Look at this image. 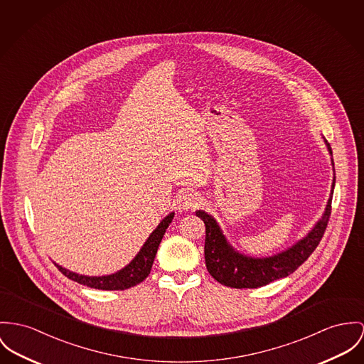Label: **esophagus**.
I'll return each mask as SVG.
<instances>
[{
	"mask_svg": "<svg viewBox=\"0 0 364 364\" xmlns=\"http://www.w3.org/2000/svg\"><path fill=\"white\" fill-rule=\"evenodd\" d=\"M199 198L196 194L193 193H184L183 196H180V209L188 210V209H194L198 206Z\"/></svg>",
	"mask_w": 364,
	"mask_h": 364,
	"instance_id": "esophagus-1",
	"label": "esophagus"
}]
</instances>
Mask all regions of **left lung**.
I'll list each match as a JSON object with an SVG mask.
<instances>
[{
  "mask_svg": "<svg viewBox=\"0 0 364 364\" xmlns=\"http://www.w3.org/2000/svg\"><path fill=\"white\" fill-rule=\"evenodd\" d=\"M327 145L330 154H333L330 144ZM334 186L336 178L333 183V188ZM333 194L334 193H331V196L328 199V205L323 219L316 224V227L309 232L308 237H305L302 241H299L288 251L264 259H253L237 253L227 244L219 225L213 220V218H210L208 213L202 210H198L196 216L203 220L206 227L205 262L209 274L222 285L240 289L259 288L289 276L302 263L308 260L309 256L320 244L331 216Z\"/></svg>",
  "mask_w": 364,
  "mask_h": 364,
  "instance_id": "1",
  "label": "left lung"
}]
</instances>
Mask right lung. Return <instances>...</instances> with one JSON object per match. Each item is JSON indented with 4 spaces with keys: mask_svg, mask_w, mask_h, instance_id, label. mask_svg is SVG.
<instances>
[{
    "mask_svg": "<svg viewBox=\"0 0 364 364\" xmlns=\"http://www.w3.org/2000/svg\"><path fill=\"white\" fill-rule=\"evenodd\" d=\"M173 218H174V213H170L168 216H166L156 227V230L149 235V238L141 248L139 255L134 257V260L129 266H126L124 269H122L120 272H117L114 274L104 276V277H85V276H79L76 273L68 272L66 269H63L58 264L55 266L65 277H68L72 281H76L82 285H87L90 288L105 289V291H123V289L136 287L137 284H140L149 276L155 255L159 248V244L166 232L168 224L171 223Z\"/></svg>",
    "mask_w": 364,
    "mask_h": 364,
    "instance_id": "obj_1",
    "label": "right lung"
}]
</instances>
